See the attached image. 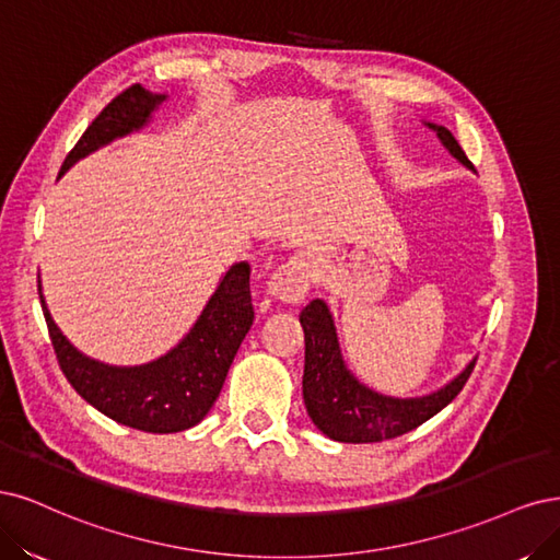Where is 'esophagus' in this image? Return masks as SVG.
<instances>
[{
	"mask_svg": "<svg viewBox=\"0 0 560 560\" xmlns=\"http://www.w3.org/2000/svg\"><path fill=\"white\" fill-rule=\"evenodd\" d=\"M312 265L302 256L288 258L283 265H279L272 277L267 281V295L275 298L283 304H298L310 293L312 285Z\"/></svg>",
	"mask_w": 560,
	"mask_h": 560,
	"instance_id": "1",
	"label": "esophagus"
}]
</instances>
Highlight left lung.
<instances>
[{"label": "left lung", "instance_id": "8db88e82", "mask_svg": "<svg viewBox=\"0 0 560 560\" xmlns=\"http://www.w3.org/2000/svg\"><path fill=\"white\" fill-rule=\"evenodd\" d=\"M423 125L438 135L442 147L463 167L475 170L456 137L444 125L428 120H423ZM300 323L304 330V407L314 425L335 442H384L419 428L456 398L477 363V358L470 360L460 374L428 395L393 398V395L376 393L363 382H358L347 368L326 300H312L306 304L300 314Z\"/></svg>", "mask_w": 560, "mask_h": 560}]
</instances>
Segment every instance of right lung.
<instances>
[{
    "label": "right lung",
    "instance_id": "right-lung-1",
    "mask_svg": "<svg viewBox=\"0 0 560 560\" xmlns=\"http://www.w3.org/2000/svg\"><path fill=\"white\" fill-rule=\"evenodd\" d=\"M167 95L132 85L104 106L67 155L58 178L97 149L147 128ZM250 265L234 262L215 285L188 335L174 349L143 365H109L81 353L52 320L42 293V312L58 363L85 402L116 423L143 432H182L200 423L225 384L228 370L254 326Z\"/></svg>",
    "mask_w": 560,
    "mask_h": 560
}]
</instances>
